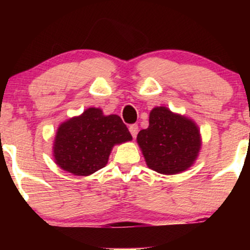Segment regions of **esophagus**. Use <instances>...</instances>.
<instances>
[{"label": "esophagus", "instance_id": "34e87169", "mask_svg": "<svg viewBox=\"0 0 250 250\" xmlns=\"http://www.w3.org/2000/svg\"><path fill=\"white\" fill-rule=\"evenodd\" d=\"M129 131H130L131 136L136 137L137 131H139V125H129Z\"/></svg>", "mask_w": 250, "mask_h": 250}]
</instances>
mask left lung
I'll return each mask as SVG.
<instances>
[{
    "label": "left lung",
    "instance_id": "8db88e82",
    "mask_svg": "<svg viewBox=\"0 0 250 250\" xmlns=\"http://www.w3.org/2000/svg\"><path fill=\"white\" fill-rule=\"evenodd\" d=\"M147 166L160 174L174 175L190 168L199 156L201 136L196 123L156 107L149 115V127L137 134Z\"/></svg>",
    "mask_w": 250,
    "mask_h": 250
}]
</instances>
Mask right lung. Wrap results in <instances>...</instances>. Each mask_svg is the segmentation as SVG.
Segmentation results:
<instances>
[{"label": "right lung", "instance_id": "right-lung-1", "mask_svg": "<svg viewBox=\"0 0 250 250\" xmlns=\"http://www.w3.org/2000/svg\"><path fill=\"white\" fill-rule=\"evenodd\" d=\"M133 140L117 115H103L100 108H88L80 116L60 125L54 141L55 163L77 176H88L107 165L115 145Z\"/></svg>", "mask_w": 250, "mask_h": 250}]
</instances>
